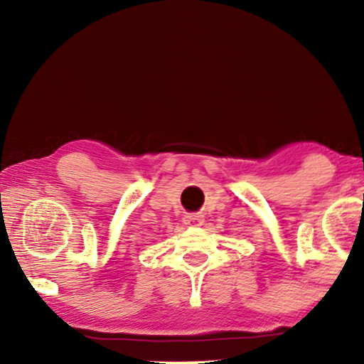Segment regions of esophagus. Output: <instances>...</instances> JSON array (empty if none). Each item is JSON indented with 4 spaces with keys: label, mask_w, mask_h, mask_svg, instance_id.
<instances>
[{
    "label": "esophagus",
    "mask_w": 364,
    "mask_h": 364,
    "mask_svg": "<svg viewBox=\"0 0 364 364\" xmlns=\"http://www.w3.org/2000/svg\"><path fill=\"white\" fill-rule=\"evenodd\" d=\"M183 223L188 227H200L203 223V217L200 213H187V215H183Z\"/></svg>",
    "instance_id": "obj_1"
}]
</instances>
